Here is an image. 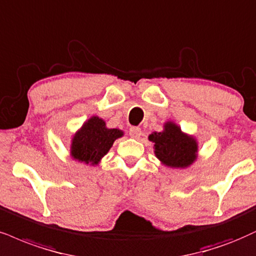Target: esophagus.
<instances>
[{
  "instance_id": "1",
  "label": "esophagus",
  "mask_w": 256,
  "mask_h": 256,
  "mask_svg": "<svg viewBox=\"0 0 256 256\" xmlns=\"http://www.w3.org/2000/svg\"><path fill=\"white\" fill-rule=\"evenodd\" d=\"M141 134H142V132H141V128L132 127L130 129H129V135H130L132 138H138L141 136Z\"/></svg>"
}]
</instances>
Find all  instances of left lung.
I'll list each match as a JSON object with an SVG mask.
<instances>
[{
  "mask_svg": "<svg viewBox=\"0 0 256 256\" xmlns=\"http://www.w3.org/2000/svg\"><path fill=\"white\" fill-rule=\"evenodd\" d=\"M148 138L154 142V153L164 165L184 168L197 159L196 140L173 122H167L162 132H154Z\"/></svg>",
  "mask_w": 256,
  "mask_h": 256,
  "instance_id": "8db88e82",
  "label": "left lung"
}]
</instances>
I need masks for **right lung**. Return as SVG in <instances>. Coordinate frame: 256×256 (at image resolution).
Listing matches in <instances>:
<instances>
[{
	"instance_id": "obj_1",
	"label": "right lung",
	"mask_w": 256,
	"mask_h": 256,
	"mask_svg": "<svg viewBox=\"0 0 256 256\" xmlns=\"http://www.w3.org/2000/svg\"><path fill=\"white\" fill-rule=\"evenodd\" d=\"M122 135V130L108 129L102 118L94 116L72 138L71 156L80 162L97 165L109 152L114 141Z\"/></svg>"
}]
</instances>
